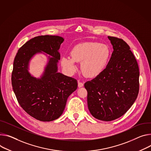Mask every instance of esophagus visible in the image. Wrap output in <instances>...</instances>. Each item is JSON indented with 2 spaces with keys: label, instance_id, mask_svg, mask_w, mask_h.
I'll return each mask as SVG.
<instances>
[{
  "label": "esophagus",
  "instance_id": "esophagus-1",
  "mask_svg": "<svg viewBox=\"0 0 151 151\" xmlns=\"http://www.w3.org/2000/svg\"><path fill=\"white\" fill-rule=\"evenodd\" d=\"M83 86H84V83H82V82H81L79 81H78V87H83Z\"/></svg>",
  "mask_w": 151,
  "mask_h": 151
}]
</instances>
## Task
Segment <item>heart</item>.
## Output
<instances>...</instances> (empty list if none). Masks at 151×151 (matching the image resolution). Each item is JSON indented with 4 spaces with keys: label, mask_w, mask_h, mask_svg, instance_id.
Here are the masks:
<instances>
[{
    "label": "heart",
    "mask_w": 151,
    "mask_h": 151,
    "mask_svg": "<svg viewBox=\"0 0 151 151\" xmlns=\"http://www.w3.org/2000/svg\"><path fill=\"white\" fill-rule=\"evenodd\" d=\"M111 50L98 42H86L75 46L71 51V57H63L61 65L68 74H73L77 69L76 62L81 63L83 74L88 78L96 77L101 74L108 65Z\"/></svg>",
    "instance_id": "obj_1"
}]
</instances>
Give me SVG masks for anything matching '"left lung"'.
Listing matches in <instances>:
<instances>
[{"mask_svg": "<svg viewBox=\"0 0 151 151\" xmlns=\"http://www.w3.org/2000/svg\"><path fill=\"white\" fill-rule=\"evenodd\" d=\"M108 38L114 50L105 70L84 84L89 111L102 121H111L126 113L139 91V65L129 46L122 39Z\"/></svg>", "mask_w": 151, "mask_h": 151, "instance_id": "left-lung-1", "label": "left lung"}]
</instances>
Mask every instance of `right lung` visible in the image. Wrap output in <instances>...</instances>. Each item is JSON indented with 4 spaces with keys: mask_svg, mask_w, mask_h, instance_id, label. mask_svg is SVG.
Wrapping results in <instances>:
<instances>
[{
    "mask_svg": "<svg viewBox=\"0 0 151 151\" xmlns=\"http://www.w3.org/2000/svg\"><path fill=\"white\" fill-rule=\"evenodd\" d=\"M63 42V37L57 35L35 37L19 49L14 61L13 91L21 107L40 121L50 122L59 118L67 98L78 87L76 79L58 72V50ZM42 51L52 57H48L42 76L37 78L29 72V63L35 54Z\"/></svg>",
    "mask_w": 151,
    "mask_h": 151,
    "instance_id": "obj_1",
    "label": "right lung"
}]
</instances>
